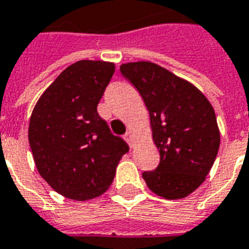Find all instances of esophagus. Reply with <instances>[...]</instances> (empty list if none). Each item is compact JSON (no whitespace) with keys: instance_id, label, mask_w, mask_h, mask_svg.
I'll return each mask as SVG.
<instances>
[{"instance_id":"esophagus-1","label":"esophagus","mask_w":249,"mask_h":249,"mask_svg":"<svg viewBox=\"0 0 249 249\" xmlns=\"http://www.w3.org/2000/svg\"><path fill=\"white\" fill-rule=\"evenodd\" d=\"M123 138H124V140H126L127 144H128V145L132 146V134H131V131H128V132H126V134H124V136H123Z\"/></svg>"}]
</instances>
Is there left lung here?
<instances>
[{
    "instance_id": "obj_1",
    "label": "left lung",
    "mask_w": 249,
    "mask_h": 249,
    "mask_svg": "<svg viewBox=\"0 0 249 249\" xmlns=\"http://www.w3.org/2000/svg\"><path fill=\"white\" fill-rule=\"evenodd\" d=\"M119 70L142 94L160 152L159 166L142 173L146 186L169 200L186 197L205 180L218 153L214 109L196 87L156 63H124Z\"/></svg>"
}]
</instances>
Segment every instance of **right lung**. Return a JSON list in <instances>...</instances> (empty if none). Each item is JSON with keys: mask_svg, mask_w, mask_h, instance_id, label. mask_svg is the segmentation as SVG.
I'll return each mask as SVG.
<instances>
[{"mask_svg": "<svg viewBox=\"0 0 249 249\" xmlns=\"http://www.w3.org/2000/svg\"><path fill=\"white\" fill-rule=\"evenodd\" d=\"M114 69L104 61L72 63L41 94L31 115L28 140L38 173L71 200L103 195L130 149L97 113Z\"/></svg>", "mask_w": 249, "mask_h": 249, "instance_id": "right-lung-1", "label": "right lung"}]
</instances>
